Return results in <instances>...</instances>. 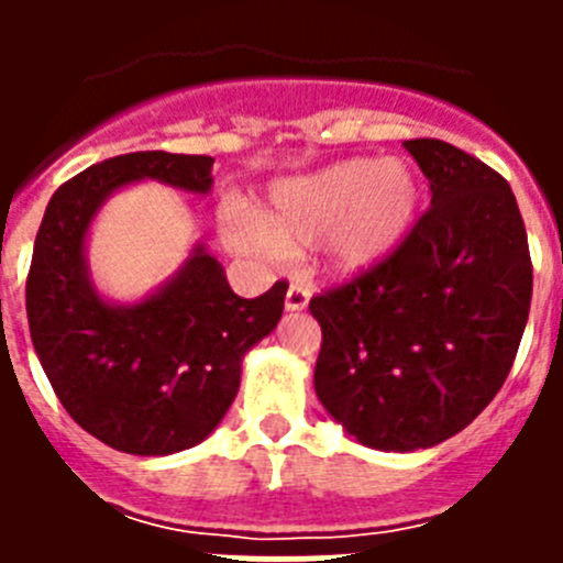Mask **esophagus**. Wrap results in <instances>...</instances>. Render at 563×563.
Wrapping results in <instances>:
<instances>
[{"label": "esophagus", "mask_w": 563, "mask_h": 563, "mask_svg": "<svg viewBox=\"0 0 563 563\" xmlns=\"http://www.w3.org/2000/svg\"><path fill=\"white\" fill-rule=\"evenodd\" d=\"M307 301H310V287L305 282H292L287 287V296H285V307L287 310H305Z\"/></svg>", "instance_id": "34e87169"}]
</instances>
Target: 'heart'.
I'll list each match as a JSON object with an SVG mask.
<instances>
[{
    "label": "heart",
    "instance_id": "heart-1",
    "mask_svg": "<svg viewBox=\"0 0 563 563\" xmlns=\"http://www.w3.org/2000/svg\"><path fill=\"white\" fill-rule=\"evenodd\" d=\"M417 206L420 186L406 163L352 157L278 183L256 213L231 211L222 236L247 256L318 242L327 267L361 273L400 245Z\"/></svg>",
    "mask_w": 563,
    "mask_h": 563
}]
</instances>
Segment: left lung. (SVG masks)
<instances>
[{
	"mask_svg": "<svg viewBox=\"0 0 563 563\" xmlns=\"http://www.w3.org/2000/svg\"><path fill=\"white\" fill-rule=\"evenodd\" d=\"M402 146L431 208L389 256L310 298L318 400L380 451L431 449L471 426L510 375L533 298L505 177L437 137Z\"/></svg>",
	"mask_w": 563,
	"mask_h": 563,
	"instance_id": "8db88e82",
	"label": "left lung"
}]
</instances>
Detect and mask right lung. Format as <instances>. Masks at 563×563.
Wrapping results in <instances>:
<instances>
[{"mask_svg":"<svg viewBox=\"0 0 563 563\" xmlns=\"http://www.w3.org/2000/svg\"><path fill=\"white\" fill-rule=\"evenodd\" d=\"M211 166L206 154L109 157L53 194L36 233L24 301L44 375L67 415L123 454L166 456L206 440L236 397L245 352L285 310V278L239 298L202 245L141 305L112 307L89 285L84 239L114 188L152 177L206 194Z\"/></svg>","mask_w":563,"mask_h":563,"instance_id":"obj_1","label":"right lung"}]
</instances>
